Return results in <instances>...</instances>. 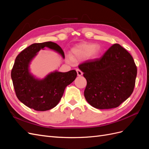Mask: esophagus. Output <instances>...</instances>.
I'll return each instance as SVG.
<instances>
[{
	"label": "esophagus",
	"mask_w": 149,
	"mask_h": 149,
	"mask_svg": "<svg viewBox=\"0 0 149 149\" xmlns=\"http://www.w3.org/2000/svg\"><path fill=\"white\" fill-rule=\"evenodd\" d=\"M76 72H77V74H78V76H80L83 75V72H82L80 70L77 69V70H76Z\"/></svg>",
	"instance_id": "esophagus-1"
}]
</instances>
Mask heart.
<instances>
[{"label":"heart","mask_w":149,"mask_h":149,"mask_svg":"<svg viewBox=\"0 0 149 149\" xmlns=\"http://www.w3.org/2000/svg\"><path fill=\"white\" fill-rule=\"evenodd\" d=\"M101 52L100 46L88 43L76 45L71 49V55L73 58H83L87 56L89 59H94L98 57Z\"/></svg>","instance_id":"b5f03b06"}]
</instances>
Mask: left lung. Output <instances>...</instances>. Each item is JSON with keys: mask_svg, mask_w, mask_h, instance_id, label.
I'll return each instance as SVG.
<instances>
[{"mask_svg": "<svg viewBox=\"0 0 149 149\" xmlns=\"http://www.w3.org/2000/svg\"><path fill=\"white\" fill-rule=\"evenodd\" d=\"M78 68L87 81L85 99L96 109L118 107L134 91L137 67L132 56L119 44H114L100 58L86 61Z\"/></svg>", "mask_w": 149, "mask_h": 149, "instance_id": "obj_1", "label": "left lung"}]
</instances>
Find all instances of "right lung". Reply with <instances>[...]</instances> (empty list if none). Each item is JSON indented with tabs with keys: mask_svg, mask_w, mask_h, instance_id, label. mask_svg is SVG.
Segmentation results:
<instances>
[{
	"mask_svg": "<svg viewBox=\"0 0 149 149\" xmlns=\"http://www.w3.org/2000/svg\"><path fill=\"white\" fill-rule=\"evenodd\" d=\"M46 47L65 58L63 49L55 43H33L17 55L11 72L17 98L26 106L38 111L55 107L59 103L66 87L73 82L77 76L74 70L65 73L55 70L43 79H38L31 74L30 71L31 61L40 49Z\"/></svg>",
	"mask_w": 149,
	"mask_h": 149,
	"instance_id": "obj_1",
	"label": "right lung"
}]
</instances>
